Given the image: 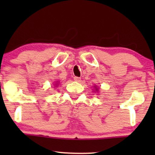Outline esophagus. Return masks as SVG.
Returning <instances> with one entry per match:
<instances>
[{
	"label": "esophagus",
	"instance_id": "obj_1",
	"mask_svg": "<svg viewBox=\"0 0 155 155\" xmlns=\"http://www.w3.org/2000/svg\"><path fill=\"white\" fill-rule=\"evenodd\" d=\"M74 81H77V82H79V81H81V78L78 77V76H74Z\"/></svg>",
	"mask_w": 155,
	"mask_h": 155
}]
</instances>
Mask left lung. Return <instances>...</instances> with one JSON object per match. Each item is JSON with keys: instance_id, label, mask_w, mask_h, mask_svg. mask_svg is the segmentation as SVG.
<instances>
[{"instance_id": "left-lung-1", "label": "left lung", "mask_w": 155, "mask_h": 155, "mask_svg": "<svg viewBox=\"0 0 155 155\" xmlns=\"http://www.w3.org/2000/svg\"><path fill=\"white\" fill-rule=\"evenodd\" d=\"M96 88V90H97V87H95Z\"/></svg>"}]
</instances>
